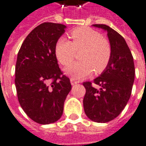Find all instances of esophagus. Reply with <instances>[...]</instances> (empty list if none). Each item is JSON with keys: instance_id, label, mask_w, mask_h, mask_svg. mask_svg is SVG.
I'll list each match as a JSON object with an SVG mask.
<instances>
[{"instance_id": "esophagus-1", "label": "esophagus", "mask_w": 146, "mask_h": 146, "mask_svg": "<svg viewBox=\"0 0 146 146\" xmlns=\"http://www.w3.org/2000/svg\"><path fill=\"white\" fill-rule=\"evenodd\" d=\"M71 85H75V84H77V83H79V81H77V80H75V79L71 78Z\"/></svg>"}]
</instances>
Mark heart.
I'll list each match as a JSON object with an SVG mask.
<instances>
[{
    "instance_id": "heart-1",
    "label": "heart",
    "mask_w": 146,
    "mask_h": 146,
    "mask_svg": "<svg viewBox=\"0 0 146 146\" xmlns=\"http://www.w3.org/2000/svg\"><path fill=\"white\" fill-rule=\"evenodd\" d=\"M72 42L61 37L56 42L55 52L61 64L68 65L73 61L76 52L82 60L71 63L65 73L74 79H83L95 71L100 73L108 66L111 58V47L102 35L88 27H79L71 33Z\"/></svg>"
}]
</instances>
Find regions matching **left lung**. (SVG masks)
<instances>
[{
  "mask_svg": "<svg viewBox=\"0 0 146 146\" xmlns=\"http://www.w3.org/2000/svg\"><path fill=\"white\" fill-rule=\"evenodd\" d=\"M93 26L107 32L111 58L104 71L94 79L99 89L93 87L90 82L83 83L86 88L83 108L90 120L105 123L117 117L127 104L134 82L135 68L125 39L107 25Z\"/></svg>",
  "mask_w": 146,
  "mask_h": 146,
  "instance_id": "8db88e82",
  "label": "left lung"
}]
</instances>
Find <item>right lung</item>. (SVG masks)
<instances>
[{"mask_svg":"<svg viewBox=\"0 0 146 146\" xmlns=\"http://www.w3.org/2000/svg\"><path fill=\"white\" fill-rule=\"evenodd\" d=\"M66 26L45 22L29 33L21 45L15 70L18 101L25 113L39 124L60 119L71 90L70 79L59 67L55 48Z\"/></svg>","mask_w":146,"mask_h":146,"instance_id":"1","label":"right lung"}]
</instances>
